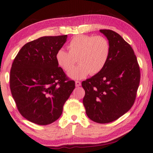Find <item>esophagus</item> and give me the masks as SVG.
I'll return each instance as SVG.
<instances>
[{"mask_svg": "<svg viewBox=\"0 0 153 153\" xmlns=\"http://www.w3.org/2000/svg\"><path fill=\"white\" fill-rule=\"evenodd\" d=\"M76 86L77 87V86H81V82H79V81H76Z\"/></svg>", "mask_w": 153, "mask_h": 153, "instance_id": "obj_1", "label": "esophagus"}]
</instances>
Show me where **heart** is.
I'll return each mask as SVG.
<instances>
[{"label": "heart", "mask_w": 153, "mask_h": 153, "mask_svg": "<svg viewBox=\"0 0 153 153\" xmlns=\"http://www.w3.org/2000/svg\"><path fill=\"white\" fill-rule=\"evenodd\" d=\"M69 52L59 49L56 53L57 64L69 71L74 67L76 59L79 65L68 75L72 79H78L90 74L94 76L102 71L110 54V45L103 36L77 35L73 37L67 45Z\"/></svg>", "instance_id": "b5f03b06"}]
</instances>
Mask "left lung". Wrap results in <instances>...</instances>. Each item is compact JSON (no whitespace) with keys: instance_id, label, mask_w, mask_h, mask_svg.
Here are the masks:
<instances>
[{"instance_id":"obj_1","label":"left lung","mask_w":153,"mask_h":153,"mask_svg":"<svg viewBox=\"0 0 153 153\" xmlns=\"http://www.w3.org/2000/svg\"><path fill=\"white\" fill-rule=\"evenodd\" d=\"M109 41L110 54L102 71L82 83L83 104L94 122H113L129 111L135 102L140 70L134 51L117 33L100 30Z\"/></svg>"}]
</instances>
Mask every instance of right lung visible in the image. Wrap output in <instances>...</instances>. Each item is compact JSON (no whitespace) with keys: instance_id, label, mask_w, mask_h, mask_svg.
Wrapping results in <instances>:
<instances>
[{"instance_id":"1","label":"right lung","mask_w":153,"mask_h":153,"mask_svg":"<svg viewBox=\"0 0 153 153\" xmlns=\"http://www.w3.org/2000/svg\"><path fill=\"white\" fill-rule=\"evenodd\" d=\"M67 38V35L46 36L28 42L12 63V97L21 115L35 124L49 125L59 118L75 88V82L55 59Z\"/></svg>"}]
</instances>
